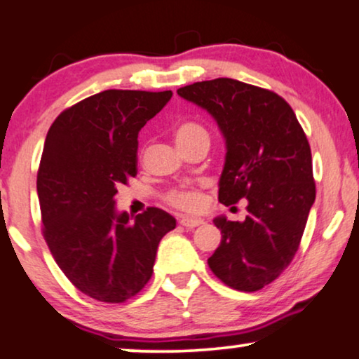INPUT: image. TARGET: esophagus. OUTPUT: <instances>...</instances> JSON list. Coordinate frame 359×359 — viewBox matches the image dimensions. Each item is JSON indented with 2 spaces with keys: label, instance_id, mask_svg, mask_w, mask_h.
<instances>
[{
  "label": "esophagus",
  "instance_id": "1",
  "mask_svg": "<svg viewBox=\"0 0 359 359\" xmlns=\"http://www.w3.org/2000/svg\"><path fill=\"white\" fill-rule=\"evenodd\" d=\"M179 222H180V225L185 226V229H195V226L203 224L202 219H190V217H182Z\"/></svg>",
  "mask_w": 359,
  "mask_h": 359
}]
</instances>
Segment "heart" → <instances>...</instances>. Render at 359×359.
Here are the masks:
<instances>
[{
	"label": "heart",
	"mask_w": 359,
	"mask_h": 359,
	"mask_svg": "<svg viewBox=\"0 0 359 359\" xmlns=\"http://www.w3.org/2000/svg\"><path fill=\"white\" fill-rule=\"evenodd\" d=\"M175 142L177 146L179 144H185L190 142V140L198 139V137H207L208 135L205 133L202 126L198 124H192V122H187V124H182L180 127H177L175 134ZM167 202L170 203L172 207L179 208V210L184 212H197L203 207V194L198 189H192V187H182V189H174L167 194Z\"/></svg>",
	"instance_id": "1"
}]
</instances>
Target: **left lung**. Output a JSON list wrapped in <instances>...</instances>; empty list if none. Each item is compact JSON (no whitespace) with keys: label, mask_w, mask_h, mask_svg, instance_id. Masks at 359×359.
Here are the masks:
<instances>
[{"label":"left lung","mask_w":359,"mask_h":359,"mask_svg":"<svg viewBox=\"0 0 359 359\" xmlns=\"http://www.w3.org/2000/svg\"><path fill=\"white\" fill-rule=\"evenodd\" d=\"M205 109L225 139L224 205L247 198L243 222L213 219L222 242L208 266L230 288L257 292L293 260L315 202L311 151L290 104L271 90L219 78L177 89Z\"/></svg>","instance_id":"8db88e82"}]
</instances>
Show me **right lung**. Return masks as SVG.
Masks as SVG:
<instances>
[{"label": "right lung", "instance_id": "add662e5", "mask_svg": "<svg viewBox=\"0 0 359 359\" xmlns=\"http://www.w3.org/2000/svg\"><path fill=\"white\" fill-rule=\"evenodd\" d=\"M172 90L107 89L66 109L49 127L38 172L43 233L72 285L94 300L122 303L151 280L158 242L175 219L149 207L133 220L116 208L137 174L139 130Z\"/></svg>", "mask_w": 359, "mask_h": 359}]
</instances>
